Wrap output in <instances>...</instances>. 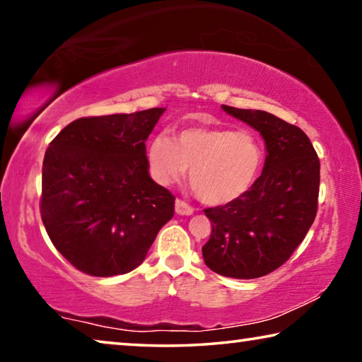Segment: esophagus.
I'll return each instance as SVG.
<instances>
[{
  "label": "esophagus",
  "instance_id": "obj_1",
  "mask_svg": "<svg viewBox=\"0 0 362 362\" xmlns=\"http://www.w3.org/2000/svg\"><path fill=\"white\" fill-rule=\"evenodd\" d=\"M175 212L179 214V216H192L194 209L188 203H185V201L177 199L175 201Z\"/></svg>",
  "mask_w": 362,
  "mask_h": 362
}]
</instances>
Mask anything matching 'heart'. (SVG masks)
<instances>
[{"instance_id": "1", "label": "heart", "mask_w": 362, "mask_h": 362, "mask_svg": "<svg viewBox=\"0 0 362 362\" xmlns=\"http://www.w3.org/2000/svg\"><path fill=\"white\" fill-rule=\"evenodd\" d=\"M153 179L170 185L187 173L196 194L207 204H228L255 185L265 164V145L250 129L188 126L170 139L164 134L146 144Z\"/></svg>"}]
</instances>
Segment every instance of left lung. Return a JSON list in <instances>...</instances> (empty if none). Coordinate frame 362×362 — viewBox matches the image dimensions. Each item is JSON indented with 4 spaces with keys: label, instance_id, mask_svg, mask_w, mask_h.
<instances>
[{
    "label": "left lung",
    "instance_id": "obj_1",
    "mask_svg": "<svg viewBox=\"0 0 362 362\" xmlns=\"http://www.w3.org/2000/svg\"><path fill=\"white\" fill-rule=\"evenodd\" d=\"M265 140L262 175L243 198L204 209L212 233L203 259L212 272L254 279L289 260L313 225L320 194V158L300 127L262 110L222 105Z\"/></svg>",
    "mask_w": 362,
    "mask_h": 362
}]
</instances>
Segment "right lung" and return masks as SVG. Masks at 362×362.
I'll use <instances>...</instances> for the list:
<instances>
[{"instance_id": "add662e5", "label": "right lung", "mask_w": 362, "mask_h": 362, "mask_svg": "<svg viewBox=\"0 0 362 362\" xmlns=\"http://www.w3.org/2000/svg\"><path fill=\"white\" fill-rule=\"evenodd\" d=\"M166 108L70 122L42 161L41 218L79 272L108 278L145 260L174 216V194L151 179L145 140Z\"/></svg>"}]
</instances>
